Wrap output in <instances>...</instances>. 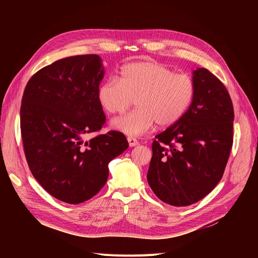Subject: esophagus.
<instances>
[{
	"label": "esophagus",
	"mask_w": 258,
	"mask_h": 258,
	"mask_svg": "<svg viewBox=\"0 0 258 258\" xmlns=\"http://www.w3.org/2000/svg\"><path fill=\"white\" fill-rule=\"evenodd\" d=\"M127 142H128V145H130L131 147H134V146L138 145L137 139H135V138H133V137H128V138H127Z\"/></svg>",
	"instance_id": "obj_1"
}]
</instances>
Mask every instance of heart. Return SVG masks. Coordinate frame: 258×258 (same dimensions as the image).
Masks as SVG:
<instances>
[{"label": "heart", "instance_id": "heart-1", "mask_svg": "<svg viewBox=\"0 0 258 258\" xmlns=\"http://www.w3.org/2000/svg\"><path fill=\"white\" fill-rule=\"evenodd\" d=\"M195 96V84L186 74H177L164 64L140 60L126 63L120 80L108 78L99 86L97 99L104 111L120 114L136 98V110L112 121L114 130L128 136L174 124Z\"/></svg>", "mask_w": 258, "mask_h": 258}]
</instances>
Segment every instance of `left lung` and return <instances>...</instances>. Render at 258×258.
I'll list each match as a JSON object with an SVG mask.
<instances>
[{
  "label": "left lung",
  "instance_id": "1",
  "mask_svg": "<svg viewBox=\"0 0 258 258\" xmlns=\"http://www.w3.org/2000/svg\"><path fill=\"white\" fill-rule=\"evenodd\" d=\"M195 96L184 115L153 142L147 182L166 204H195L221 181L233 143V104L211 72H192Z\"/></svg>",
  "mask_w": 258,
  "mask_h": 258
}]
</instances>
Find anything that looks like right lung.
Instances as JSON below:
<instances>
[{"mask_svg": "<svg viewBox=\"0 0 258 258\" xmlns=\"http://www.w3.org/2000/svg\"><path fill=\"white\" fill-rule=\"evenodd\" d=\"M104 73L98 55L70 56L40 69L24 91L21 132L29 168L47 192L68 204L96 195L108 163L128 147L115 131L85 140L105 123L97 99Z\"/></svg>", "mask_w": 258, "mask_h": 258, "instance_id": "right-lung-1", "label": "right lung"}]
</instances>
